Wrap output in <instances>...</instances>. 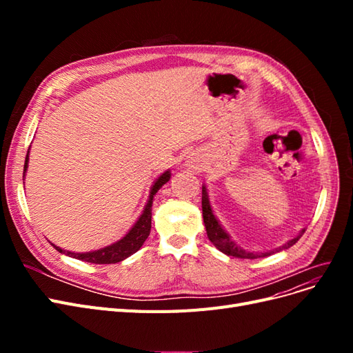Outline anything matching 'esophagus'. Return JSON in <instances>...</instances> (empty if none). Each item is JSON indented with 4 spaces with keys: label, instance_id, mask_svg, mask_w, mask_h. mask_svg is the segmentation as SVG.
Listing matches in <instances>:
<instances>
[{
    "label": "esophagus",
    "instance_id": "esophagus-1",
    "mask_svg": "<svg viewBox=\"0 0 353 353\" xmlns=\"http://www.w3.org/2000/svg\"><path fill=\"white\" fill-rule=\"evenodd\" d=\"M185 166H187L188 169H194V170H201V169H203L201 160L197 159V157H194V156H188V157H187Z\"/></svg>",
    "mask_w": 353,
    "mask_h": 353
}]
</instances>
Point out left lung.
<instances>
[{"label":"left lung","instance_id":"obj_1","mask_svg":"<svg viewBox=\"0 0 353 353\" xmlns=\"http://www.w3.org/2000/svg\"><path fill=\"white\" fill-rule=\"evenodd\" d=\"M201 210H203V222H205L208 237L212 241V244L215 245L218 250L222 253H225L227 256H234V258H240V259H256V258H265V256H270L275 252H281L284 249L292 248L293 244L297 243V240L303 236V232L306 228H302L299 231L297 236L292 240L285 241L280 248H275L272 250H266V252H248L241 249L240 245L231 239L230 234L225 231V228L222 227V223L218 221L215 216V213L212 210L210 206V200H209V193L206 185H201Z\"/></svg>","mask_w":353,"mask_h":353}]
</instances>
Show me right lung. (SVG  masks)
<instances>
[{"label": "right lung", "mask_w": 353, "mask_h": 353, "mask_svg": "<svg viewBox=\"0 0 353 353\" xmlns=\"http://www.w3.org/2000/svg\"><path fill=\"white\" fill-rule=\"evenodd\" d=\"M30 150V147H29ZM28 163H29V152L26 154L25 159V169H23V181H25V175L28 170ZM170 179V170H165L162 175H159L156 178V181L153 183L152 188H150V196H148V200L144 206V210L135 221L134 225L131 227V230L128 231L125 236L114 241L113 244L105 245L103 249L99 250H92V252H83V253H74V252H69L65 249H60L59 245L52 244L56 248L57 252L70 256V258L79 259L83 262H90V263H117L121 261H125L126 258H130L131 254H134L135 252H138L141 249V245L144 244V241L147 240L148 234H150V228H152V206H153V199L156 196L157 191L162 188L168 181Z\"/></svg>", "instance_id": "right-lung-1"}]
</instances>
